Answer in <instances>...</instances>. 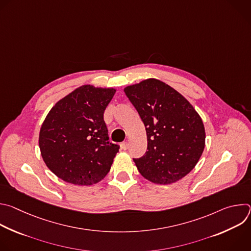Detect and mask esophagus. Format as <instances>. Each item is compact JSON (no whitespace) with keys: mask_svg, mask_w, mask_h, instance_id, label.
Here are the masks:
<instances>
[{"mask_svg":"<svg viewBox=\"0 0 251 251\" xmlns=\"http://www.w3.org/2000/svg\"><path fill=\"white\" fill-rule=\"evenodd\" d=\"M128 147H129V145H128V143H127V142H123L122 144H121V148H122L123 150H127V149H128Z\"/></svg>","mask_w":251,"mask_h":251,"instance_id":"34e87169","label":"esophagus"}]
</instances>
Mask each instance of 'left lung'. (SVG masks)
Returning a JSON list of instances; mask_svg holds the SVG:
<instances>
[{
  "label": "left lung",
  "instance_id": "obj_1",
  "mask_svg": "<svg viewBox=\"0 0 251 251\" xmlns=\"http://www.w3.org/2000/svg\"><path fill=\"white\" fill-rule=\"evenodd\" d=\"M124 91L146 127L147 151L133 159L141 175L160 185L184 177L204 149L205 132L198 112L182 94L158 79Z\"/></svg>",
  "mask_w": 251,
  "mask_h": 251
}]
</instances>
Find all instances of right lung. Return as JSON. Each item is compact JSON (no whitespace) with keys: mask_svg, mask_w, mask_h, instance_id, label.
<instances>
[{"mask_svg":"<svg viewBox=\"0 0 251 251\" xmlns=\"http://www.w3.org/2000/svg\"><path fill=\"white\" fill-rule=\"evenodd\" d=\"M115 91L83 85L48 114L39 145L46 165L61 180L90 186L110 171L120 146L109 142L103 114Z\"/></svg>","mask_w":251,"mask_h":251,"instance_id":"1","label":"right lung"}]
</instances>
